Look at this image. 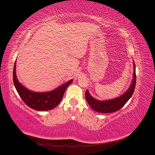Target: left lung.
<instances>
[{"instance_id": "1", "label": "left lung", "mask_w": 155, "mask_h": 155, "mask_svg": "<svg viewBox=\"0 0 155 155\" xmlns=\"http://www.w3.org/2000/svg\"><path fill=\"white\" fill-rule=\"evenodd\" d=\"M133 64L134 73L133 81L128 90L120 97L112 100L101 101L95 99L90 94L88 90L86 91V100L93 110L98 112H101V113H110V112L118 111L125 105L126 103L129 101L133 94L136 85V67L134 63H133Z\"/></svg>"}]
</instances>
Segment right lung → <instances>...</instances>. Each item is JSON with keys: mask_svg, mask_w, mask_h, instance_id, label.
<instances>
[{"mask_svg": "<svg viewBox=\"0 0 155 155\" xmlns=\"http://www.w3.org/2000/svg\"><path fill=\"white\" fill-rule=\"evenodd\" d=\"M13 83L21 99L31 109L45 111L55 108L61 101L66 88L72 82V79L49 92H38L31 91L25 87L18 81L16 74V61L13 72Z\"/></svg>", "mask_w": 155, "mask_h": 155, "instance_id": "right-lung-1", "label": "right lung"}]
</instances>
